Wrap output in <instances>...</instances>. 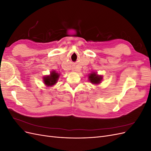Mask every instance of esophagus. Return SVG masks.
Instances as JSON below:
<instances>
[{"instance_id": "obj_1", "label": "esophagus", "mask_w": 151, "mask_h": 151, "mask_svg": "<svg viewBox=\"0 0 151 151\" xmlns=\"http://www.w3.org/2000/svg\"><path fill=\"white\" fill-rule=\"evenodd\" d=\"M72 71H76V67H73L72 68Z\"/></svg>"}]
</instances>
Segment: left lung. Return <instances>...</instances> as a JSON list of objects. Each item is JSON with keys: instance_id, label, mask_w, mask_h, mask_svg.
<instances>
[{"instance_id": "8db88e82", "label": "left lung", "mask_w": 151, "mask_h": 151, "mask_svg": "<svg viewBox=\"0 0 151 151\" xmlns=\"http://www.w3.org/2000/svg\"><path fill=\"white\" fill-rule=\"evenodd\" d=\"M89 81L91 82V83L99 84L102 79V77L98 76L96 73H93V74H91L89 76Z\"/></svg>"}]
</instances>
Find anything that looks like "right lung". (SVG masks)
Returning a JSON list of instances; mask_svg holds the SVG:
<instances>
[{
	"instance_id": "right-lung-1",
	"label": "right lung",
	"mask_w": 151,
	"mask_h": 151,
	"mask_svg": "<svg viewBox=\"0 0 151 151\" xmlns=\"http://www.w3.org/2000/svg\"><path fill=\"white\" fill-rule=\"evenodd\" d=\"M58 77L59 74L58 73H56L55 72L53 71L51 72L50 76L44 77L43 81L45 82V84L48 86H53L55 84H56L57 81L58 79Z\"/></svg>"
}]
</instances>
